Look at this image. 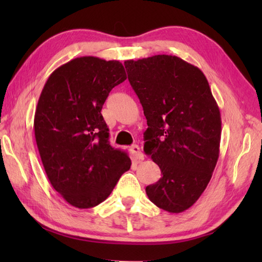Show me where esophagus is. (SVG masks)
<instances>
[{
	"label": "esophagus",
	"mask_w": 262,
	"mask_h": 262,
	"mask_svg": "<svg viewBox=\"0 0 262 262\" xmlns=\"http://www.w3.org/2000/svg\"><path fill=\"white\" fill-rule=\"evenodd\" d=\"M130 151H132L133 157H134L135 160H137V161H143L144 160V154L142 153L141 148L138 147V145H133L130 147Z\"/></svg>",
	"instance_id": "1"
}]
</instances>
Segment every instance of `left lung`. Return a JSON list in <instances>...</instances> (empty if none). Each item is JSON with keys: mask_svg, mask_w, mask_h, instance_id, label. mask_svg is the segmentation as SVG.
<instances>
[{"mask_svg": "<svg viewBox=\"0 0 262 262\" xmlns=\"http://www.w3.org/2000/svg\"><path fill=\"white\" fill-rule=\"evenodd\" d=\"M125 68L147 120L144 152L162 174L146 194L159 208L182 213L202 196L219 160V105L203 72L180 57L129 59Z\"/></svg>", "mask_w": 262, "mask_h": 262, "instance_id": "1", "label": "left lung"}]
</instances>
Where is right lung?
<instances>
[{
    "label": "right lung",
    "mask_w": 262,
    "mask_h": 262,
    "mask_svg": "<svg viewBox=\"0 0 262 262\" xmlns=\"http://www.w3.org/2000/svg\"><path fill=\"white\" fill-rule=\"evenodd\" d=\"M126 79L118 60L77 57L53 72L39 97L33 128L43 169L76 208L102 203L130 169L127 153L110 145L101 115L110 91Z\"/></svg>",
    "instance_id": "right-lung-1"
}]
</instances>
